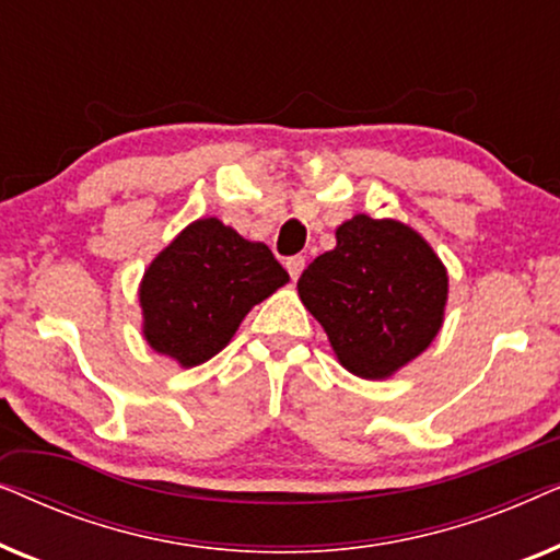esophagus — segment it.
Segmentation results:
<instances>
[{
	"label": "esophagus",
	"mask_w": 560,
	"mask_h": 560,
	"mask_svg": "<svg viewBox=\"0 0 560 560\" xmlns=\"http://www.w3.org/2000/svg\"><path fill=\"white\" fill-rule=\"evenodd\" d=\"M285 267H288L290 278L298 280V278H301V272L305 270V257H290L288 262H285Z\"/></svg>",
	"instance_id": "34e87169"
}]
</instances>
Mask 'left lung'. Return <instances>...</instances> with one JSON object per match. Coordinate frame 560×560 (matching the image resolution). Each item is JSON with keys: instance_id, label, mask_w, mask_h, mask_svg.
<instances>
[{"instance_id": "left-lung-1", "label": "left lung", "mask_w": 560, "mask_h": 560, "mask_svg": "<svg viewBox=\"0 0 560 560\" xmlns=\"http://www.w3.org/2000/svg\"><path fill=\"white\" fill-rule=\"evenodd\" d=\"M343 370L387 380L423 354L446 316L448 272L416 229L357 213L298 280Z\"/></svg>"}]
</instances>
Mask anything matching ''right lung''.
<instances>
[{
	"label": "right lung",
	"mask_w": 560,
	"mask_h": 560,
	"mask_svg": "<svg viewBox=\"0 0 560 560\" xmlns=\"http://www.w3.org/2000/svg\"><path fill=\"white\" fill-rule=\"evenodd\" d=\"M288 280L267 244L244 240L217 217L198 219L142 275L144 341L186 370L209 362Z\"/></svg>",
	"instance_id": "right-lung-1"
}]
</instances>
